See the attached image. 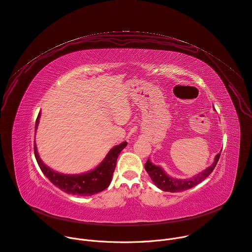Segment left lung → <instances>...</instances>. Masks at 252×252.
Here are the masks:
<instances>
[{"label": "left lung", "instance_id": "obj_1", "mask_svg": "<svg viewBox=\"0 0 252 252\" xmlns=\"http://www.w3.org/2000/svg\"><path fill=\"white\" fill-rule=\"evenodd\" d=\"M219 158H220V154H217L215 156L213 164L210 167H208L207 169H205L204 171H202L201 173L195 175L194 177H192L190 179L173 178L170 175H168L164 171L163 168H161L159 166L154 165L151 162L150 158L145 164V169L148 172V174L150 175L154 184L158 189H161L165 192L175 193V192H181V191H185V190L191 189V188L195 187L196 185H198L199 183H201L203 180H205L214 170L215 166L217 165V163L219 161Z\"/></svg>", "mask_w": 252, "mask_h": 252}]
</instances>
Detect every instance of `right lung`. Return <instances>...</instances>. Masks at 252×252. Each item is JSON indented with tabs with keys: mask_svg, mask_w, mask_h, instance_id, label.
<instances>
[{
	"mask_svg": "<svg viewBox=\"0 0 252 252\" xmlns=\"http://www.w3.org/2000/svg\"><path fill=\"white\" fill-rule=\"evenodd\" d=\"M41 112H39L36 120L35 130L38 127ZM126 145L127 143L124 142L118 146H114L107 153L105 158L102 159V162L94 170L75 175L58 173L45 165L39 157L36 143L34 145V153L41 171L56 187L67 194L77 196H91L103 191L109 186L114 169H116L118 158L121 152L126 147Z\"/></svg>",
	"mask_w": 252,
	"mask_h": 252,
	"instance_id": "add662e5",
	"label": "right lung"
}]
</instances>
